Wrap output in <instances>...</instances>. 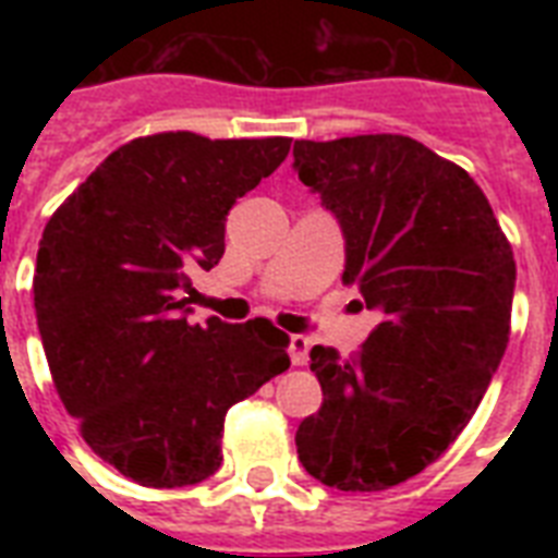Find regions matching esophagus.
Instances as JSON below:
<instances>
[{"mask_svg": "<svg viewBox=\"0 0 558 558\" xmlns=\"http://www.w3.org/2000/svg\"><path fill=\"white\" fill-rule=\"evenodd\" d=\"M289 359H292V365H306V359H310V339L295 332V336H289Z\"/></svg>", "mask_w": 558, "mask_h": 558, "instance_id": "esophagus-1", "label": "esophagus"}]
</instances>
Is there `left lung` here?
<instances>
[{"mask_svg": "<svg viewBox=\"0 0 558 558\" xmlns=\"http://www.w3.org/2000/svg\"><path fill=\"white\" fill-rule=\"evenodd\" d=\"M298 179L344 234V275L381 324L356 359L310 350L324 390L298 460L341 493H381L440 458L510 341L515 260L475 179L408 135L295 142Z\"/></svg>", "mask_w": 558, "mask_h": 558, "instance_id": "obj_1", "label": "left lung"}]
</instances>
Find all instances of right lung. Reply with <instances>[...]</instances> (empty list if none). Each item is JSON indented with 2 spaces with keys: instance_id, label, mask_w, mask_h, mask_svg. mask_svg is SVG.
<instances>
[{
  "instance_id": "right-lung-1",
  "label": "right lung",
  "mask_w": 558,
  "mask_h": 558,
  "mask_svg": "<svg viewBox=\"0 0 558 558\" xmlns=\"http://www.w3.org/2000/svg\"><path fill=\"white\" fill-rule=\"evenodd\" d=\"M292 138L144 135L118 147L48 219L34 271L43 350L83 440L153 489L222 463L228 408L289 367L266 318L191 324V275L226 252V217Z\"/></svg>"
}]
</instances>
